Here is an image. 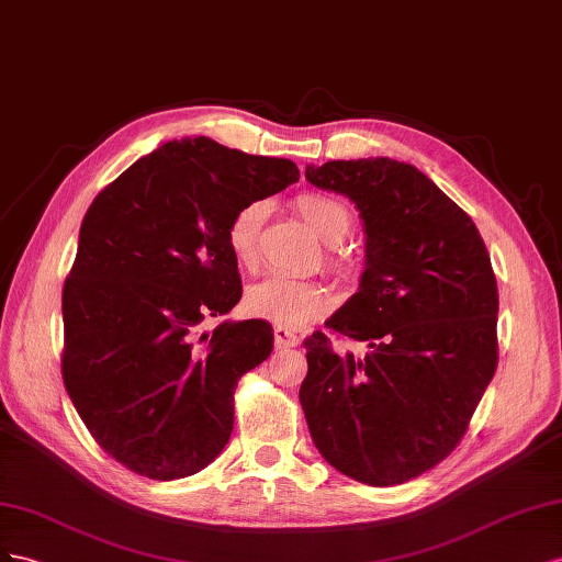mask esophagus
Here are the masks:
<instances>
[{
	"instance_id": "1",
	"label": "esophagus",
	"mask_w": 562,
	"mask_h": 562,
	"mask_svg": "<svg viewBox=\"0 0 562 562\" xmlns=\"http://www.w3.org/2000/svg\"><path fill=\"white\" fill-rule=\"evenodd\" d=\"M299 341L301 339L294 331L284 329V327H276V346L278 348H294V346H299Z\"/></svg>"
}]
</instances>
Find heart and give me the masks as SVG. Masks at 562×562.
<instances>
[{
    "instance_id": "obj_1",
    "label": "heart",
    "mask_w": 562,
    "mask_h": 562,
    "mask_svg": "<svg viewBox=\"0 0 562 562\" xmlns=\"http://www.w3.org/2000/svg\"><path fill=\"white\" fill-rule=\"evenodd\" d=\"M294 204L308 226L329 245L341 243L352 226L348 206L336 198L323 195V192H301ZM266 214L268 204L263 200H254L239 206L231 216L226 243L237 263H254ZM245 308L249 315L270 319L280 327H301L329 311V296L315 282L272 272V276L249 286L245 294Z\"/></svg>"
}]
</instances>
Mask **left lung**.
<instances>
[{
  "mask_svg": "<svg viewBox=\"0 0 562 562\" xmlns=\"http://www.w3.org/2000/svg\"><path fill=\"white\" fill-rule=\"evenodd\" d=\"M306 179L348 195L367 233L360 290L313 331L299 400L336 471L391 487L438 467L467 436L499 362V292L471 216L416 167L336 159Z\"/></svg>",
  "mask_w": 562,
  "mask_h": 562,
  "instance_id": "obj_1",
  "label": "left lung"
}]
</instances>
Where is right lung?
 Wrapping results in <instances>:
<instances>
[{
    "label": "right lung",
    "instance_id": "right-lung-1",
    "mask_svg": "<svg viewBox=\"0 0 562 562\" xmlns=\"http://www.w3.org/2000/svg\"><path fill=\"white\" fill-rule=\"evenodd\" d=\"M296 181L292 159L198 136L140 157L91 202L63 284L60 372L122 467L176 480L226 447L237 381L272 350L263 319L202 331L243 296L226 228L239 206Z\"/></svg>",
    "mask_w": 562,
    "mask_h": 562
}]
</instances>
